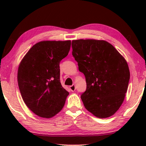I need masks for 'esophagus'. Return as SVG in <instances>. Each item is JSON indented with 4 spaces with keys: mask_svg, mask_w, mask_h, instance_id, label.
<instances>
[{
    "mask_svg": "<svg viewBox=\"0 0 146 146\" xmlns=\"http://www.w3.org/2000/svg\"><path fill=\"white\" fill-rule=\"evenodd\" d=\"M70 90H71V91H75V90H76L75 85V84H73L72 86H70Z\"/></svg>",
    "mask_w": 146,
    "mask_h": 146,
    "instance_id": "34e87169",
    "label": "esophagus"
}]
</instances>
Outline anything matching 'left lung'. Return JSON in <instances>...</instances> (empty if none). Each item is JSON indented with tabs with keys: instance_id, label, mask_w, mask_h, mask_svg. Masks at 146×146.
<instances>
[{
	"instance_id": "8db88e82",
	"label": "left lung",
	"mask_w": 146,
	"mask_h": 146,
	"mask_svg": "<svg viewBox=\"0 0 146 146\" xmlns=\"http://www.w3.org/2000/svg\"><path fill=\"white\" fill-rule=\"evenodd\" d=\"M72 55L84 73L86 90L81 95L84 107L95 117L114 115L123 103L130 78L127 63L105 40L72 41Z\"/></svg>"
}]
</instances>
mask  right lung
Here are the masks:
<instances>
[{
    "instance_id": "obj_1",
    "label": "right lung",
    "mask_w": 146,
    "mask_h": 146,
    "mask_svg": "<svg viewBox=\"0 0 146 146\" xmlns=\"http://www.w3.org/2000/svg\"><path fill=\"white\" fill-rule=\"evenodd\" d=\"M70 47L71 40L39 42L20 64V92L26 105L39 117H53L65 104L69 92L61 85L59 64Z\"/></svg>"
}]
</instances>
